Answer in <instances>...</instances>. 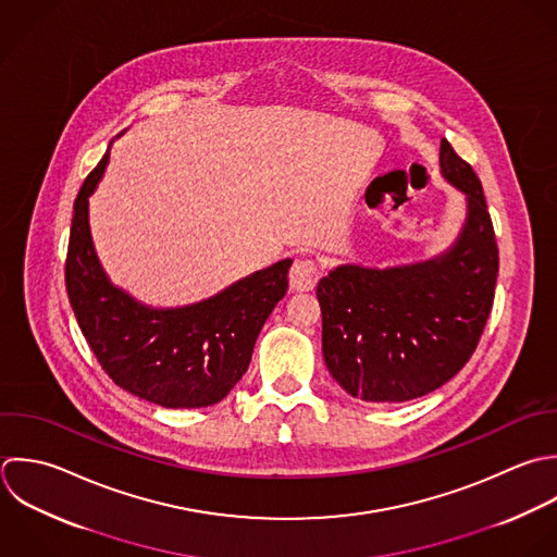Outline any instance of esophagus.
Here are the masks:
<instances>
[{"label":"esophagus","instance_id":"34e87169","mask_svg":"<svg viewBox=\"0 0 557 557\" xmlns=\"http://www.w3.org/2000/svg\"><path fill=\"white\" fill-rule=\"evenodd\" d=\"M317 282H319V264L308 258L295 260L290 269V288L297 293H306V290H312Z\"/></svg>","mask_w":557,"mask_h":557}]
</instances>
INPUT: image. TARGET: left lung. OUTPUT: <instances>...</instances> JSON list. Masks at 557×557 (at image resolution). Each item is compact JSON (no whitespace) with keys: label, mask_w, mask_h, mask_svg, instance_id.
Segmentation results:
<instances>
[{"label":"left lung","mask_w":557,"mask_h":557,"mask_svg":"<svg viewBox=\"0 0 557 557\" xmlns=\"http://www.w3.org/2000/svg\"><path fill=\"white\" fill-rule=\"evenodd\" d=\"M441 173L467 197L447 251L388 269L341 264L317 286L325 364L362 401L399 404L441 388L469 362L488 321L499 249L482 182L445 138Z\"/></svg>","instance_id":"8db88e82"}]
</instances>
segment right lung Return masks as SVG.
Wrapping results in <instances>:
<instances>
[{
	"mask_svg": "<svg viewBox=\"0 0 557 557\" xmlns=\"http://www.w3.org/2000/svg\"><path fill=\"white\" fill-rule=\"evenodd\" d=\"M110 160V147L73 203L64 267L77 325L108 377L162 408L219 404L247 373L256 338L288 290L290 258L256 271L221 293L180 308H151L114 286L88 225V197Z\"/></svg>",
	"mask_w": 557,
	"mask_h": 557,
	"instance_id": "add662e5",
	"label": "right lung"
}]
</instances>
